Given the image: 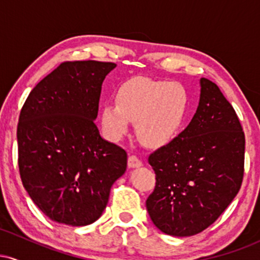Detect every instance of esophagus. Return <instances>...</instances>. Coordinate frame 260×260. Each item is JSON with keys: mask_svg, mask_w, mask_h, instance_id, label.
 Returning <instances> with one entry per match:
<instances>
[{"mask_svg": "<svg viewBox=\"0 0 260 260\" xmlns=\"http://www.w3.org/2000/svg\"><path fill=\"white\" fill-rule=\"evenodd\" d=\"M142 165V160H140L138 156H136V155H131V156L128 157V166H129V168H139V166Z\"/></svg>", "mask_w": 260, "mask_h": 260, "instance_id": "34e87169", "label": "esophagus"}]
</instances>
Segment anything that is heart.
I'll return each mask as SVG.
<instances>
[{
  "mask_svg": "<svg viewBox=\"0 0 260 260\" xmlns=\"http://www.w3.org/2000/svg\"><path fill=\"white\" fill-rule=\"evenodd\" d=\"M188 109L189 94L181 83L134 78L118 89L116 104L103 106L101 126L107 138L118 140L132 122L145 147L159 148L180 132Z\"/></svg>",
  "mask_w": 260,
  "mask_h": 260,
  "instance_id": "1",
  "label": "heart"
}]
</instances>
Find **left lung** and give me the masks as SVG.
<instances>
[{"label": "left lung", "instance_id": "8db88e82", "mask_svg": "<svg viewBox=\"0 0 260 260\" xmlns=\"http://www.w3.org/2000/svg\"><path fill=\"white\" fill-rule=\"evenodd\" d=\"M192 121L169 144L149 155L155 188L147 199L154 225L177 237L204 231L240 190L244 175V132L215 83L201 79Z\"/></svg>", "mask_w": 260, "mask_h": 260}]
</instances>
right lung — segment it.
Returning <instances> with one entry per match:
<instances>
[{
    "instance_id": "1",
    "label": "right lung",
    "mask_w": 260,
    "mask_h": 260,
    "mask_svg": "<svg viewBox=\"0 0 260 260\" xmlns=\"http://www.w3.org/2000/svg\"><path fill=\"white\" fill-rule=\"evenodd\" d=\"M116 63L66 61L35 85L20 110L18 168L31 201L47 217L85 226L103 214L127 153L95 124L101 85Z\"/></svg>"
}]
</instances>
